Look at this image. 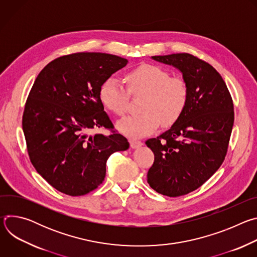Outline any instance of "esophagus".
<instances>
[{
  "label": "esophagus",
  "mask_w": 257,
  "mask_h": 257,
  "mask_svg": "<svg viewBox=\"0 0 257 257\" xmlns=\"http://www.w3.org/2000/svg\"><path fill=\"white\" fill-rule=\"evenodd\" d=\"M142 145V142L139 140H130V146L132 149H138Z\"/></svg>",
  "instance_id": "esophagus-1"
}]
</instances>
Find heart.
I'll list each match as a JSON object with an SVG mask.
<instances>
[{
	"label": "heart",
	"instance_id": "b5f03b06",
	"mask_svg": "<svg viewBox=\"0 0 257 257\" xmlns=\"http://www.w3.org/2000/svg\"><path fill=\"white\" fill-rule=\"evenodd\" d=\"M127 90L115 78H107L100 85L99 99L103 106L117 116L127 112L129 97L142 95L141 113L118 124L119 130L130 137H143L155 132L160 124L174 125L184 113L188 102L187 82L180 76L156 65L142 64L125 77Z\"/></svg>",
	"mask_w": 257,
	"mask_h": 257
}]
</instances>
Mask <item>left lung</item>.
Returning <instances> with one entry per match:
<instances>
[{
	"instance_id": "left-lung-1",
	"label": "left lung",
	"mask_w": 257,
	"mask_h": 257,
	"mask_svg": "<svg viewBox=\"0 0 257 257\" xmlns=\"http://www.w3.org/2000/svg\"><path fill=\"white\" fill-rule=\"evenodd\" d=\"M181 71L189 89L182 117L157 138L146 140L155 162L148 173L158 193L177 197L199 188L223 164L234 124V104L219 73L187 53L154 56Z\"/></svg>"
}]
</instances>
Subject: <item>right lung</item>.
<instances>
[{
  "mask_svg": "<svg viewBox=\"0 0 257 257\" xmlns=\"http://www.w3.org/2000/svg\"><path fill=\"white\" fill-rule=\"evenodd\" d=\"M127 63L115 55L75 53L55 59L36 77L22 128L31 164L58 191L80 196L96 189L108 157L129 149L99 99L103 81ZM94 127L112 133L89 136Z\"/></svg>",
  "mask_w": 257,
  "mask_h": 257,
  "instance_id": "add662e5",
  "label": "right lung"
}]
</instances>
